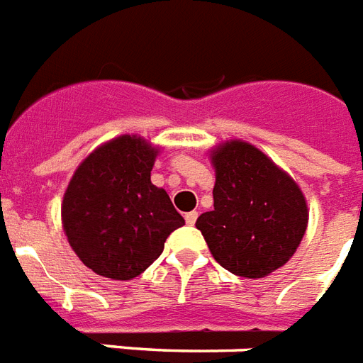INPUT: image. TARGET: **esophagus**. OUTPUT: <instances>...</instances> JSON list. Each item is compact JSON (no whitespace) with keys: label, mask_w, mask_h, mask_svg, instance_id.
<instances>
[{"label":"esophagus","mask_w":363,"mask_h":363,"mask_svg":"<svg viewBox=\"0 0 363 363\" xmlns=\"http://www.w3.org/2000/svg\"><path fill=\"white\" fill-rule=\"evenodd\" d=\"M196 217H199V211H189V213H185V223L187 225H195Z\"/></svg>","instance_id":"esophagus-1"}]
</instances>
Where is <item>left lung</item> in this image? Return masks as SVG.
<instances>
[{"mask_svg": "<svg viewBox=\"0 0 363 363\" xmlns=\"http://www.w3.org/2000/svg\"><path fill=\"white\" fill-rule=\"evenodd\" d=\"M210 157L213 210L196 219V228L223 268L247 279L266 277L296 253L309 221L306 196L249 142H223Z\"/></svg>", "mask_w": 363, "mask_h": 363, "instance_id": "1", "label": "left lung"}]
</instances>
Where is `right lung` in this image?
Instances as JSON below:
<instances>
[{
	"instance_id": "add662e5",
	"label": "right lung",
	"mask_w": 363,
	"mask_h": 363,
	"mask_svg": "<svg viewBox=\"0 0 363 363\" xmlns=\"http://www.w3.org/2000/svg\"><path fill=\"white\" fill-rule=\"evenodd\" d=\"M159 150L142 136L104 142L74 170L62 204L72 251L97 275L129 281L163 253L184 217L167 191L152 184Z\"/></svg>"
}]
</instances>
